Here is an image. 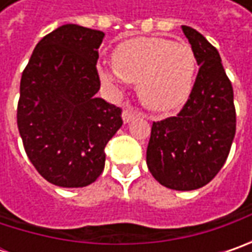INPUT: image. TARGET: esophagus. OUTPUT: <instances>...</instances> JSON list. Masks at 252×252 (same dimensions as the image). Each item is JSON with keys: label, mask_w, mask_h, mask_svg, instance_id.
<instances>
[{"label": "esophagus", "mask_w": 252, "mask_h": 252, "mask_svg": "<svg viewBox=\"0 0 252 252\" xmlns=\"http://www.w3.org/2000/svg\"><path fill=\"white\" fill-rule=\"evenodd\" d=\"M140 113L137 111H134V108L129 105V103H126L125 106H123V112H122V118H123V122L125 123H129L131 122L134 118H137Z\"/></svg>", "instance_id": "34e87169"}]
</instances>
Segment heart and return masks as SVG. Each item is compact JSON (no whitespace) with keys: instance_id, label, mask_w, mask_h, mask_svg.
<instances>
[{"instance_id":"heart-1","label":"heart","mask_w":252,"mask_h":252,"mask_svg":"<svg viewBox=\"0 0 252 252\" xmlns=\"http://www.w3.org/2000/svg\"><path fill=\"white\" fill-rule=\"evenodd\" d=\"M115 68L98 67L105 85L118 88L125 81L137 84V94L146 108L168 112L181 108L189 98L196 56L188 43L162 37H136L121 43L113 52Z\"/></svg>"}]
</instances>
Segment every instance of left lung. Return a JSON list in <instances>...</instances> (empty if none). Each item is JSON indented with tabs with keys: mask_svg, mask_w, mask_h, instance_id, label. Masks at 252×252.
I'll use <instances>...</instances> for the list:
<instances>
[{
	"mask_svg": "<svg viewBox=\"0 0 252 252\" xmlns=\"http://www.w3.org/2000/svg\"><path fill=\"white\" fill-rule=\"evenodd\" d=\"M182 32L200 67L178 115L153 123L146 160L161 185L193 190L209 184L227 160L236 134V108L218 49L189 26L184 25Z\"/></svg>",
	"mask_w": 252,
	"mask_h": 252,
	"instance_id": "8db88e82",
	"label": "left lung"
}]
</instances>
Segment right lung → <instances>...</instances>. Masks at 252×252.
Instances as JSON below:
<instances>
[{
  "mask_svg": "<svg viewBox=\"0 0 252 252\" xmlns=\"http://www.w3.org/2000/svg\"><path fill=\"white\" fill-rule=\"evenodd\" d=\"M105 33L67 24L36 44L21 78L16 111L25 151L50 184L83 188L105 167V147L122 109L96 98L98 49Z\"/></svg>",
  "mask_w": 252,
  "mask_h": 252,
  "instance_id": "obj_1",
  "label": "right lung"
}]
</instances>
